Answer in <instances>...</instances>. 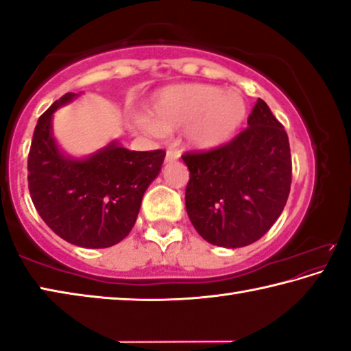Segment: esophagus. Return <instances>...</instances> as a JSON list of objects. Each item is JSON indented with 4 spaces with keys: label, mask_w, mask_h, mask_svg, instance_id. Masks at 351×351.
Wrapping results in <instances>:
<instances>
[{
    "label": "esophagus",
    "mask_w": 351,
    "mask_h": 351,
    "mask_svg": "<svg viewBox=\"0 0 351 351\" xmlns=\"http://www.w3.org/2000/svg\"><path fill=\"white\" fill-rule=\"evenodd\" d=\"M178 158H180V152L176 150H167L165 153V162H173Z\"/></svg>",
    "instance_id": "1"
}]
</instances>
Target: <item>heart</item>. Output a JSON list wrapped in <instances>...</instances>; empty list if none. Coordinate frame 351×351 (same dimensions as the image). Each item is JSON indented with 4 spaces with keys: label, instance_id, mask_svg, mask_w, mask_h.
<instances>
[{
    "label": "heart",
    "instance_id": "obj_1",
    "mask_svg": "<svg viewBox=\"0 0 351 351\" xmlns=\"http://www.w3.org/2000/svg\"><path fill=\"white\" fill-rule=\"evenodd\" d=\"M246 112V100L240 91L204 83H181L154 94L147 105V117L139 119V125L153 134L184 128L189 147L210 152L234 138Z\"/></svg>",
    "mask_w": 351,
    "mask_h": 351
}]
</instances>
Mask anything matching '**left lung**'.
I'll return each instance as SVG.
<instances>
[{
    "instance_id": "left-lung-1",
    "label": "left lung",
    "mask_w": 351,
    "mask_h": 351,
    "mask_svg": "<svg viewBox=\"0 0 351 351\" xmlns=\"http://www.w3.org/2000/svg\"><path fill=\"white\" fill-rule=\"evenodd\" d=\"M182 161L190 171L187 215L210 245H251L287 204L293 176L288 134L261 99L235 139L215 150L182 154Z\"/></svg>"
}]
</instances>
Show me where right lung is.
Instances as JSON below:
<instances>
[{
	"mask_svg": "<svg viewBox=\"0 0 351 351\" xmlns=\"http://www.w3.org/2000/svg\"><path fill=\"white\" fill-rule=\"evenodd\" d=\"M77 96L64 94L40 116L27 158L29 192L38 215L63 240L110 247L133 229L165 152H132L112 141L88 158L66 156L52 134V116Z\"/></svg>",
	"mask_w": 351,
	"mask_h": 351,
	"instance_id": "1",
	"label": "right lung"
}]
</instances>
